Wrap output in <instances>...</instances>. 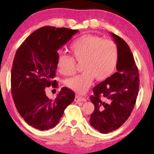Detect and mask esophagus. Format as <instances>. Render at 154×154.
I'll use <instances>...</instances> for the list:
<instances>
[{"label":"esophagus","instance_id":"obj_1","mask_svg":"<svg viewBox=\"0 0 154 154\" xmlns=\"http://www.w3.org/2000/svg\"><path fill=\"white\" fill-rule=\"evenodd\" d=\"M74 101L77 103L81 102H86V99L83 97H80L79 95H76L75 97Z\"/></svg>","mask_w":154,"mask_h":154}]
</instances>
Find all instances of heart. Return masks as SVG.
<instances>
[{
  "instance_id": "b5f03b06",
  "label": "heart",
  "mask_w": 154,
  "mask_h": 154,
  "mask_svg": "<svg viewBox=\"0 0 154 154\" xmlns=\"http://www.w3.org/2000/svg\"><path fill=\"white\" fill-rule=\"evenodd\" d=\"M70 49L73 57L60 54L57 60V68L62 75H71L76 70L75 60L79 63L83 62V72L65 82L67 87L77 93H85L95 78L97 81H104L110 77L116 69L119 48L111 40L85 34L73 42Z\"/></svg>"
}]
</instances>
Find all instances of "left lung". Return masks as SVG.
I'll return each instance as SVG.
<instances>
[{
    "instance_id": "8db88e82",
    "label": "left lung",
    "mask_w": 154,
    "mask_h": 154,
    "mask_svg": "<svg viewBox=\"0 0 154 154\" xmlns=\"http://www.w3.org/2000/svg\"><path fill=\"white\" fill-rule=\"evenodd\" d=\"M119 48L117 72L97 85L90 100L94 110L90 123L102 133L121 127L127 121L135 104L140 79L138 69L130 47L119 35L111 33Z\"/></svg>"
}]
</instances>
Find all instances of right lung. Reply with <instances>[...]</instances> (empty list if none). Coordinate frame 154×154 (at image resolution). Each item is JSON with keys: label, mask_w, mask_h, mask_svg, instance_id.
Masks as SVG:
<instances>
[{"label": "right lung", "mask_w": 154, "mask_h": 154, "mask_svg": "<svg viewBox=\"0 0 154 154\" xmlns=\"http://www.w3.org/2000/svg\"><path fill=\"white\" fill-rule=\"evenodd\" d=\"M79 30L43 26L29 35L17 50L11 71V92L19 113L40 130L55 127L75 94L62 88L54 100L45 88H57L55 80L57 50ZM55 90V89H54Z\"/></svg>", "instance_id": "obj_1"}]
</instances>
